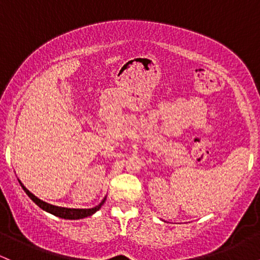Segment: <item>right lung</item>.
I'll return each instance as SVG.
<instances>
[{"label": "right lung", "instance_id": "add662e5", "mask_svg": "<svg viewBox=\"0 0 260 260\" xmlns=\"http://www.w3.org/2000/svg\"><path fill=\"white\" fill-rule=\"evenodd\" d=\"M19 183H20V186H22L23 189H24V192L26 193V194H28L29 198H30L31 201L38 205V207H40L41 209H43V210L47 211V213L52 214V215L62 217V219L78 220V219H83V217L90 216L94 213H96V211L101 208V205H103L106 201V197H105V198L103 199V202H101L99 205H96V207H94L91 209H71V208L56 207V205L49 204V203H46V202L41 201V199H39L38 197H35L31 192H29V190L26 189V188L24 187V184H23L22 182L19 181Z\"/></svg>", "mask_w": 260, "mask_h": 260}]
</instances>
